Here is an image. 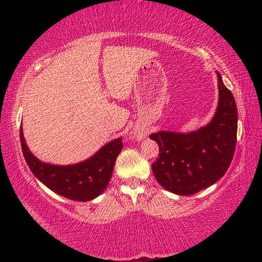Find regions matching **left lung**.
I'll list each match as a JSON object with an SVG mask.
<instances>
[{"label": "left lung", "instance_id": "left-lung-1", "mask_svg": "<svg viewBox=\"0 0 262 262\" xmlns=\"http://www.w3.org/2000/svg\"><path fill=\"white\" fill-rule=\"evenodd\" d=\"M217 78L220 100L209 125L188 134L158 132L149 136L159 147L152 172L168 192H200L220 180L231 164L237 143V106L220 73Z\"/></svg>", "mask_w": 262, "mask_h": 262}]
</instances>
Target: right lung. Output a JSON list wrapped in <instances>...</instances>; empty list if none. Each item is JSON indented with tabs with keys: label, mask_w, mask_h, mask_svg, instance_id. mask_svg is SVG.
Returning a JSON list of instances; mask_svg holds the SVG:
<instances>
[{
	"label": "right lung",
	"mask_w": 262,
	"mask_h": 262,
	"mask_svg": "<svg viewBox=\"0 0 262 262\" xmlns=\"http://www.w3.org/2000/svg\"><path fill=\"white\" fill-rule=\"evenodd\" d=\"M21 150L32 173L56 194L75 201H90L104 192L112 177L117 156L123 148L122 140L117 139L104 145L95 156L74 165H51L35 158L25 143L19 129Z\"/></svg>",
	"instance_id": "obj_1"
}]
</instances>
